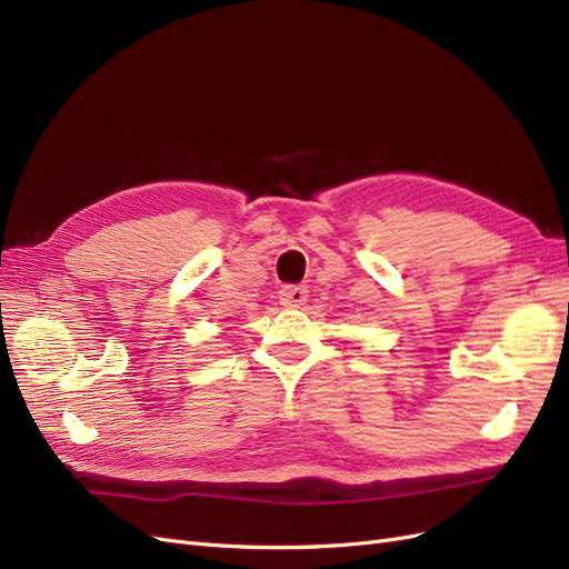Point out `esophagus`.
Segmentation results:
<instances>
[{
    "label": "esophagus",
    "mask_w": 569,
    "mask_h": 569,
    "mask_svg": "<svg viewBox=\"0 0 569 569\" xmlns=\"http://www.w3.org/2000/svg\"><path fill=\"white\" fill-rule=\"evenodd\" d=\"M306 299H308V289L306 287L289 284V287L280 289V303L287 306V308H299V306L306 303Z\"/></svg>",
    "instance_id": "1"
}]
</instances>
